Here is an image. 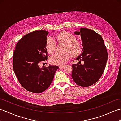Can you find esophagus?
I'll return each mask as SVG.
<instances>
[{"mask_svg": "<svg viewBox=\"0 0 121 121\" xmlns=\"http://www.w3.org/2000/svg\"><path fill=\"white\" fill-rule=\"evenodd\" d=\"M64 66H65V65H60L59 66V67L60 69H62V68H63Z\"/></svg>", "mask_w": 121, "mask_h": 121, "instance_id": "esophagus-1", "label": "esophagus"}]
</instances>
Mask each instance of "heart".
I'll use <instances>...</instances> for the list:
<instances>
[{
  "instance_id": "obj_1",
  "label": "heart",
  "mask_w": 121,
  "mask_h": 121,
  "mask_svg": "<svg viewBox=\"0 0 121 121\" xmlns=\"http://www.w3.org/2000/svg\"><path fill=\"white\" fill-rule=\"evenodd\" d=\"M56 43L64 44L62 53L55 54L50 57L49 61L51 65H62L70 58H77L83 52V47L80 40L76 39L75 36L67 31H62L55 36ZM53 38L47 37L45 41V49L49 54L55 51L56 43Z\"/></svg>"
}]
</instances>
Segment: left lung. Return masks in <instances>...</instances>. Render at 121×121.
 <instances>
[{"instance_id":"8db88e82","label":"left lung","mask_w":121,"mask_h":121,"mask_svg":"<svg viewBox=\"0 0 121 121\" xmlns=\"http://www.w3.org/2000/svg\"><path fill=\"white\" fill-rule=\"evenodd\" d=\"M75 34L81 35L83 52L77 58L78 64H73L72 78L82 87H89L98 81L104 73L108 60V52L101 35L94 30L81 28ZM84 62V65L80 64Z\"/></svg>"}]
</instances>
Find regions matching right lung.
Segmentation results:
<instances>
[{
	"instance_id": "add662e5",
	"label": "right lung",
	"mask_w": 121,
	"mask_h": 121,
	"mask_svg": "<svg viewBox=\"0 0 121 121\" xmlns=\"http://www.w3.org/2000/svg\"><path fill=\"white\" fill-rule=\"evenodd\" d=\"M48 32L35 30L28 33L18 42L13 55V69L21 85L26 91L41 93L52 83L58 66H39L47 60L45 41Z\"/></svg>"
}]
</instances>
